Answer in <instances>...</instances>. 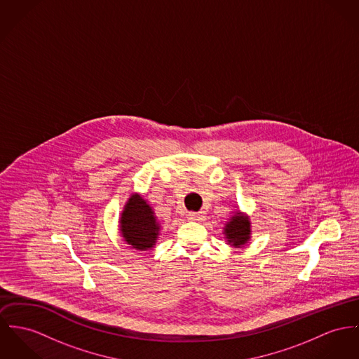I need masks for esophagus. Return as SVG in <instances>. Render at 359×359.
I'll return each mask as SVG.
<instances>
[{"mask_svg":"<svg viewBox=\"0 0 359 359\" xmlns=\"http://www.w3.org/2000/svg\"><path fill=\"white\" fill-rule=\"evenodd\" d=\"M187 219L190 221H201L205 219V213L203 212H190L189 215H187Z\"/></svg>","mask_w":359,"mask_h":359,"instance_id":"1","label":"esophagus"}]
</instances>
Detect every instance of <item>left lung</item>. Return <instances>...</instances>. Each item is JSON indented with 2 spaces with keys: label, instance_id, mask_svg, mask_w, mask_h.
Listing matches in <instances>:
<instances>
[{
  "label": "left lung",
  "instance_id": "1",
  "mask_svg": "<svg viewBox=\"0 0 359 359\" xmlns=\"http://www.w3.org/2000/svg\"><path fill=\"white\" fill-rule=\"evenodd\" d=\"M222 235L231 248H242L251 241V221L250 216L236 210L224 224Z\"/></svg>",
  "mask_w": 359,
  "mask_h": 359
}]
</instances>
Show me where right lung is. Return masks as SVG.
<instances>
[{
  "mask_svg": "<svg viewBox=\"0 0 359 359\" xmlns=\"http://www.w3.org/2000/svg\"><path fill=\"white\" fill-rule=\"evenodd\" d=\"M123 241L138 251L153 250L157 245L161 224L150 203L138 193L131 194L118 219Z\"/></svg>",
  "mask_w": 359,
  "mask_h": 359,
  "instance_id": "1",
  "label": "right lung"
}]
</instances>
